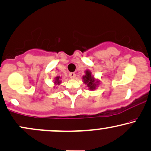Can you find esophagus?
Wrapping results in <instances>:
<instances>
[{"label":"esophagus","mask_w":151,"mask_h":151,"mask_svg":"<svg viewBox=\"0 0 151 151\" xmlns=\"http://www.w3.org/2000/svg\"><path fill=\"white\" fill-rule=\"evenodd\" d=\"M69 75H70V77L72 78V79H74V78L76 77V74L74 73V72H71Z\"/></svg>","instance_id":"esophagus-1"}]
</instances>
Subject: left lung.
I'll list each match as a JSON object with an SVG mask.
<instances>
[{
	"label": "left lung",
	"instance_id": "obj_1",
	"mask_svg": "<svg viewBox=\"0 0 151 151\" xmlns=\"http://www.w3.org/2000/svg\"><path fill=\"white\" fill-rule=\"evenodd\" d=\"M83 79H84V82L87 84L88 87H89V89L91 90L95 89L96 86V84L99 82V81L95 82L94 78L91 76V72L89 70L86 71V74L83 76Z\"/></svg>",
	"mask_w": 151,
	"mask_h": 151
}]
</instances>
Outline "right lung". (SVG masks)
Listing matches in <instances>:
<instances>
[{
	"instance_id": "right-lung-1",
	"label": "right lung",
	"mask_w": 151,
	"mask_h": 151,
	"mask_svg": "<svg viewBox=\"0 0 151 151\" xmlns=\"http://www.w3.org/2000/svg\"><path fill=\"white\" fill-rule=\"evenodd\" d=\"M60 77H57L56 78H55V84H60V83H61V81L60 80Z\"/></svg>"
}]
</instances>
